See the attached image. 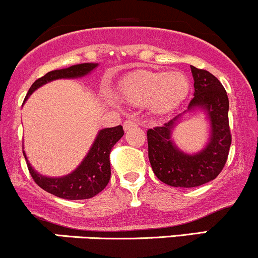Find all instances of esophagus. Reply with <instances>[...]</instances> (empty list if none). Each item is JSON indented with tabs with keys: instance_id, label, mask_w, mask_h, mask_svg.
<instances>
[{
	"instance_id": "esophagus-1",
	"label": "esophagus",
	"mask_w": 258,
	"mask_h": 258,
	"mask_svg": "<svg viewBox=\"0 0 258 258\" xmlns=\"http://www.w3.org/2000/svg\"><path fill=\"white\" fill-rule=\"evenodd\" d=\"M137 125H138V121L135 120V119H126L123 124L124 129L125 130H128L130 128H133V126H137Z\"/></svg>"
}]
</instances>
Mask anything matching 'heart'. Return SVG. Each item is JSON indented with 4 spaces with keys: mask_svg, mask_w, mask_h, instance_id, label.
Returning <instances> with one entry per match:
<instances>
[{
    "mask_svg": "<svg viewBox=\"0 0 258 258\" xmlns=\"http://www.w3.org/2000/svg\"><path fill=\"white\" fill-rule=\"evenodd\" d=\"M190 90L189 79L181 71H137L121 80L119 95L133 104L150 103L156 113H166L182 103Z\"/></svg>",
    "mask_w": 258,
    "mask_h": 258,
    "instance_id": "heart-1",
    "label": "heart"
}]
</instances>
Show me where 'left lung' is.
<instances>
[{"instance_id":"left-lung-1","label":"left lung","mask_w":258,"mask_h":258,"mask_svg":"<svg viewBox=\"0 0 258 258\" xmlns=\"http://www.w3.org/2000/svg\"><path fill=\"white\" fill-rule=\"evenodd\" d=\"M195 97L185 112L203 109L210 120L209 143L195 155L184 154L172 143L171 134L181 114L161 126L148 130L149 160L157 178L172 187H198L217 178L225 166L231 145L229 98L220 81L207 70L190 66Z\"/></svg>"}]
</instances>
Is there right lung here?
I'll use <instances>...</instances> for the list:
<instances>
[{
  "label": "right lung",
  "mask_w": 258,
  "mask_h": 258,
  "mask_svg": "<svg viewBox=\"0 0 258 258\" xmlns=\"http://www.w3.org/2000/svg\"><path fill=\"white\" fill-rule=\"evenodd\" d=\"M97 65L98 63L85 62L70 66L68 69L50 71V73L45 74L43 77L38 79L34 84L30 86L26 99L37 88H39L40 86L57 79H76V77H82L85 75L90 74L92 70H95ZM123 135L124 130L121 125L114 126V128L102 129L98 133V135H97L92 148L90 149L87 156L85 157L81 165L74 172L69 173L68 176L56 177V178L41 176V174L35 172L34 168L30 166L29 161L27 160L24 151L23 155L26 157L30 176L33 177L35 183L39 185L40 188H43L44 190L59 197V198L71 199V201L88 199L98 195L99 192H102L106 188L108 182H109V154L112 151L113 146L118 143V140Z\"/></svg>",
  "instance_id": "add662e5"
}]
</instances>
